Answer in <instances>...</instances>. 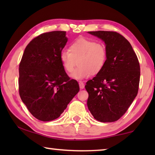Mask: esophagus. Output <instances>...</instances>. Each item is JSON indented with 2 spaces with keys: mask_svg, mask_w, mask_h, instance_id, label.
Returning a JSON list of instances; mask_svg holds the SVG:
<instances>
[{
  "mask_svg": "<svg viewBox=\"0 0 155 155\" xmlns=\"http://www.w3.org/2000/svg\"><path fill=\"white\" fill-rule=\"evenodd\" d=\"M78 85H79V87L80 89H81V90H83V89L85 88V84H84L82 81H79Z\"/></svg>",
  "mask_w": 155,
  "mask_h": 155,
  "instance_id": "1",
  "label": "esophagus"
}]
</instances>
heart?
<instances>
[{"label":"heart","mask_w":155,"mask_h":155,"mask_svg":"<svg viewBox=\"0 0 155 155\" xmlns=\"http://www.w3.org/2000/svg\"><path fill=\"white\" fill-rule=\"evenodd\" d=\"M59 59L62 67L67 72H72L77 64L80 66L70 77L81 81L101 72L106 64L107 52L106 46L101 42L80 38L70 44L68 51L60 52Z\"/></svg>","instance_id":"1"}]
</instances>
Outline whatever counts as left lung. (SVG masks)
<instances>
[{"label":"left lung","instance_id":"1","mask_svg":"<svg viewBox=\"0 0 155 155\" xmlns=\"http://www.w3.org/2000/svg\"><path fill=\"white\" fill-rule=\"evenodd\" d=\"M103 40L107 59L102 71L87 82L88 109L102 122L119 120L138 92L140 67L135 52L127 39L114 31H90Z\"/></svg>","mask_w":155,"mask_h":155}]
</instances>
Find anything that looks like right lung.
<instances>
[{"label":"right lung","instance_id":"obj_1","mask_svg":"<svg viewBox=\"0 0 155 155\" xmlns=\"http://www.w3.org/2000/svg\"><path fill=\"white\" fill-rule=\"evenodd\" d=\"M68 41L65 31H51L34 38L19 65L20 98L34 117L43 122L61 115L79 91L62 67L60 52Z\"/></svg>","mask_w":155,"mask_h":155}]
</instances>
